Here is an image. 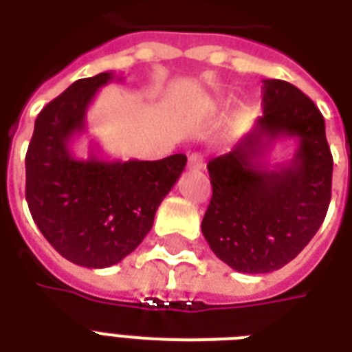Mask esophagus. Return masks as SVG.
Masks as SVG:
<instances>
[{"label":"esophagus","instance_id":"esophagus-1","mask_svg":"<svg viewBox=\"0 0 352 352\" xmlns=\"http://www.w3.org/2000/svg\"><path fill=\"white\" fill-rule=\"evenodd\" d=\"M188 168L190 170H203L204 168V157L201 153H192L188 157Z\"/></svg>","mask_w":352,"mask_h":352}]
</instances>
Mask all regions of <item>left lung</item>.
Masks as SVG:
<instances>
[{"label":"left lung","mask_w":352,"mask_h":352,"mask_svg":"<svg viewBox=\"0 0 352 352\" xmlns=\"http://www.w3.org/2000/svg\"><path fill=\"white\" fill-rule=\"evenodd\" d=\"M281 138L298 149L287 165L267 168L266 153ZM212 201L203 235L237 272L265 274L292 261L327 215L333 155L314 102L283 80H263V117L230 153L208 162Z\"/></svg>","instance_id":"8db88e82"}]
</instances>
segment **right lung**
<instances>
[{
    "instance_id": "1",
    "label": "right lung",
    "mask_w": 352,
    "mask_h": 352,
    "mask_svg": "<svg viewBox=\"0 0 352 352\" xmlns=\"http://www.w3.org/2000/svg\"><path fill=\"white\" fill-rule=\"evenodd\" d=\"M113 78V73L82 78L49 102L36 118L25 157L32 219L60 256L87 268L113 267L142 243L186 166L184 153L104 160L95 146L87 159L74 157L71 142L85 131L91 102Z\"/></svg>"
}]
</instances>
